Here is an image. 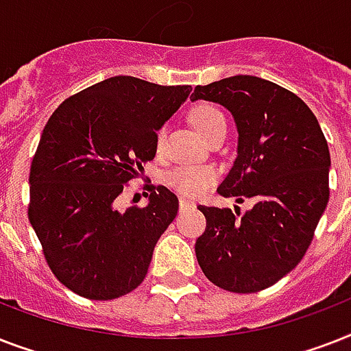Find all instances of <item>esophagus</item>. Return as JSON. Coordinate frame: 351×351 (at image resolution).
<instances>
[{
    "label": "esophagus",
    "mask_w": 351,
    "mask_h": 351,
    "mask_svg": "<svg viewBox=\"0 0 351 351\" xmlns=\"http://www.w3.org/2000/svg\"><path fill=\"white\" fill-rule=\"evenodd\" d=\"M193 206H195V203H192L190 199H186V197H181V199H179V210L193 208Z\"/></svg>",
    "instance_id": "1"
}]
</instances>
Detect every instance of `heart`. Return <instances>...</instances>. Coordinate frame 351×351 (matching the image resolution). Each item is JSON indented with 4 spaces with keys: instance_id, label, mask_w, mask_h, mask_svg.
I'll return each mask as SVG.
<instances>
[{
    "instance_id": "obj_1",
    "label": "heart",
    "mask_w": 351,
    "mask_h": 351,
    "mask_svg": "<svg viewBox=\"0 0 351 351\" xmlns=\"http://www.w3.org/2000/svg\"><path fill=\"white\" fill-rule=\"evenodd\" d=\"M190 121L195 127V130L208 141L210 137L214 136L215 132L226 128V119L217 110L215 106L201 103L190 112ZM162 143H165V128H159L156 132V150H161ZM217 172L214 167L208 165H181V167L172 168L167 173V184L170 189L178 190L184 195H201L215 183Z\"/></svg>"
}]
</instances>
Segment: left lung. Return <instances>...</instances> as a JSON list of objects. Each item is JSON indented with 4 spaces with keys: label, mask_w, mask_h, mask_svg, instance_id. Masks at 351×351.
I'll use <instances>...</instances> for the list:
<instances>
[{
    "label": "left lung",
    "mask_w": 351,
    "mask_h": 351,
    "mask_svg": "<svg viewBox=\"0 0 351 351\" xmlns=\"http://www.w3.org/2000/svg\"><path fill=\"white\" fill-rule=\"evenodd\" d=\"M192 101L219 103L239 132L237 159L217 192L246 214L203 206L206 230L195 255L208 281L235 293L276 285L295 268L330 197V150L317 117L293 92L255 75L195 86Z\"/></svg>",
    "instance_id": "left-lung-1"
}]
</instances>
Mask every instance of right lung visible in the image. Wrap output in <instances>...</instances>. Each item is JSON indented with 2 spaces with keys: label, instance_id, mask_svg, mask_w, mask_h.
Masks as SVG:
<instances>
[{
  "label": "right lung",
  "instance_id": "right-lung-1",
  "mask_svg": "<svg viewBox=\"0 0 351 351\" xmlns=\"http://www.w3.org/2000/svg\"><path fill=\"white\" fill-rule=\"evenodd\" d=\"M190 90L116 75L64 99L45 125L30 165L29 221L52 274L77 295L117 299L147 276L179 201L154 184L145 208L119 212L117 197L143 178L156 132Z\"/></svg>",
  "mask_w": 351,
  "mask_h": 351
}]
</instances>
